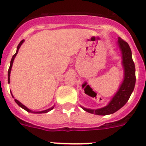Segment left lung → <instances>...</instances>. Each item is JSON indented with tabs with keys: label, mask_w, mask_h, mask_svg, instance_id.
<instances>
[{
	"label": "left lung",
	"mask_w": 146,
	"mask_h": 146,
	"mask_svg": "<svg viewBox=\"0 0 146 146\" xmlns=\"http://www.w3.org/2000/svg\"><path fill=\"white\" fill-rule=\"evenodd\" d=\"M118 45L123 56V66L124 67V80L120 87L119 90L113 97L109 104L104 108L99 109H88L83 108L84 110L91 114L97 115H106L113 114L122 108L130 99L136 83L135 65L132 59V53L129 44L124 40L118 38Z\"/></svg>",
	"instance_id": "1"
}]
</instances>
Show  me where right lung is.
<instances>
[{"label": "right lung", "mask_w": 146, "mask_h": 146, "mask_svg": "<svg viewBox=\"0 0 146 146\" xmlns=\"http://www.w3.org/2000/svg\"><path fill=\"white\" fill-rule=\"evenodd\" d=\"M23 41H24V40H21L20 43L19 44L18 46H17V50H16V53L12 57V59H11V61H10V68H9V70H8V83H10V71H11V68H12V66H13V60L14 59H15V57H16V54H17V53H18V51H19V47L21 46V45H22V44L23 43ZM15 102L17 103V104L19 105V106H20L21 108H23V109H25V111H29V112H32V113H38V114H41V113H46V112H48V111H50V110H52L53 108V107H52V108H49V109H46V110L45 111H38V112H35V111H31L30 109H29V108H27V107H25L24 105H23L22 103H21L20 102H19L18 100H16V99H15Z\"/></svg>", "instance_id": "right-lung-1"}]
</instances>
